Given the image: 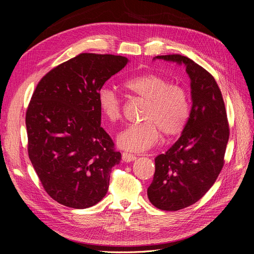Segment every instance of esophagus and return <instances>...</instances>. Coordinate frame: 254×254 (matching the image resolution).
Returning a JSON list of instances; mask_svg holds the SVG:
<instances>
[{"instance_id": "esophagus-1", "label": "esophagus", "mask_w": 254, "mask_h": 254, "mask_svg": "<svg viewBox=\"0 0 254 254\" xmlns=\"http://www.w3.org/2000/svg\"><path fill=\"white\" fill-rule=\"evenodd\" d=\"M136 158H137V157H136L134 154H130V153H127V152H124V153H123V161H124V162L129 163V162L135 161Z\"/></svg>"}]
</instances>
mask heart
<instances>
[{
	"label": "heart",
	"instance_id": "heart-1",
	"mask_svg": "<svg viewBox=\"0 0 254 254\" xmlns=\"http://www.w3.org/2000/svg\"><path fill=\"white\" fill-rule=\"evenodd\" d=\"M124 87L135 98L145 102L141 124L131 125L117 137L120 147L129 151H145L152 148L162 137L170 139L180 135L189 123L190 104L189 92L180 84L156 73L132 76ZM102 115L110 123L123 117V101L108 86H102L97 95Z\"/></svg>",
	"mask_w": 254,
	"mask_h": 254
}]
</instances>
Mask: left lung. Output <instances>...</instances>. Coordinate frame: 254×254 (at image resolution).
<instances>
[{
    "label": "left lung",
    "mask_w": 254,
    "mask_h": 254,
    "mask_svg": "<svg viewBox=\"0 0 254 254\" xmlns=\"http://www.w3.org/2000/svg\"><path fill=\"white\" fill-rule=\"evenodd\" d=\"M155 59L184 64L190 78L189 123L178 141L155 157L154 176L147 190L154 207L177 211L197 202L216 181L224 165L230 127L221 91L207 70L181 55Z\"/></svg>",
    "instance_id": "left-lung-1"
}]
</instances>
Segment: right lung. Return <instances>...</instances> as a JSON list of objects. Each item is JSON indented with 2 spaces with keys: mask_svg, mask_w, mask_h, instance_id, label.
I'll list each match as a JSON object with an SVG mask.
<instances>
[{
  "mask_svg": "<svg viewBox=\"0 0 254 254\" xmlns=\"http://www.w3.org/2000/svg\"><path fill=\"white\" fill-rule=\"evenodd\" d=\"M128 60L80 53L37 84L25 114L28 152L45 191L58 203L85 209L109 188L122 154L101 127L97 95Z\"/></svg>",
  "mask_w": 254,
  "mask_h": 254,
  "instance_id": "add662e5",
  "label": "right lung"
}]
</instances>
